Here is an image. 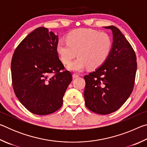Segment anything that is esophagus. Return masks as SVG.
I'll list each match as a JSON object with an SVG mask.
<instances>
[{
  "mask_svg": "<svg viewBox=\"0 0 147 147\" xmlns=\"http://www.w3.org/2000/svg\"><path fill=\"white\" fill-rule=\"evenodd\" d=\"M78 76H79L78 74H76V73H74V74H73V78H78Z\"/></svg>",
  "mask_w": 147,
  "mask_h": 147,
  "instance_id": "1",
  "label": "esophagus"
}]
</instances>
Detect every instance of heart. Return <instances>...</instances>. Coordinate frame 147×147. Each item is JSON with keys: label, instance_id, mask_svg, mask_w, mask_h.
<instances>
[{"label": "heart", "instance_id": "1", "mask_svg": "<svg viewBox=\"0 0 147 147\" xmlns=\"http://www.w3.org/2000/svg\"><path fill=\"white\" fill-rule=\"evenodd\" d=\"M67 41H59L56 50L62 63L68 64V68L80 71L86 67L89 69H97L105 62L112 49V39L105 32L89 28H79L67 35Z\"/></svg>", "mask_w": 147, "mask_h": 147}]
</instances>
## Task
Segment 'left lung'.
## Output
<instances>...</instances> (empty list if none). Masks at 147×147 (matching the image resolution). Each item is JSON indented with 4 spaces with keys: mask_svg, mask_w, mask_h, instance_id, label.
Segmentation results:
<instances>
[{
    "mask_svg": "<svg viewBox=\"0 0 147 147\" xmlns=\"http://www.w3.org/2000/svg\"><path fill=\"white\" fill-rule=\"evenodd\" d=\"M105 28L113 32L111 53L100 67L84 76L86 106L100 115L113 113L123 105L133 91L137 71L136 55L130 43L116 26Z\"/></svg>",
    "mask_w": 147,
    "mask_h": 147,
    "instance_id": "left-lung-1",
    "label": "left lung"
}]
</instances>
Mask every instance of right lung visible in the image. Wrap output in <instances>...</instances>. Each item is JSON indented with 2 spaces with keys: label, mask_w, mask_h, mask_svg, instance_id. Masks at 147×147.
<instances>
[{
  "label": "right lung",
  "mask_w": 147,
  "mask_h": 147,
  "mask_svg": "<svg viewBox=\"0 0 147 147\" xmlns=\"http://www.w3.org/2000/svg\"><path fill=\"white\" fill-rule=\"evenodd\" d=\"M58 36L45 27L34 30L14 51L11 62L14 93L31 113L46 115L63 104L65 92L73 80L59 59Z\"/></svg>",
  "instance_id": "obj_1"
}]
</instances>
